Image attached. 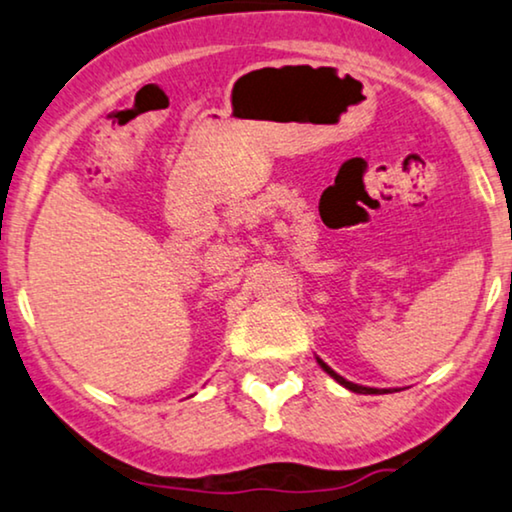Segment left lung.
Returning <instances> with one entry per match:
<instances>
[{
    "label": "left lung",
    "instance_id": "obj_1",
    "mask_svg": "<svg viewBox=\"0 0 512 512\" xmlns=\"http://www.w3.org/2000/svg\"><path fill=\"white\" fill-rule=\"evenodd\" d=\"M318 360V365L320 367H323V370L327 372V374H330V377L332 379H335V381H339V384H342L344 388H349V391H353V393H388V391H379V388H370V386H358V384H353V381H346L344 377H339V374L335 372V370H332V367H327L325 363H323V360H320V358H316Z\"/></svg>",
    "mask_w": 512,
    "mask_h": 512
}]
</instances>
